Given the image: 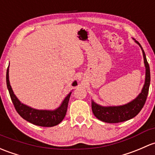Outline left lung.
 Returning a JSON list of instances; mask_svg holds the SVG:
<instances>
[{
  "instance_id": "left-lung-1",
  "label": "left lung",
  "mask_w": 155,
  "mask_h": 155,
  "mask_svg": "<svg viewBox=\"0 0 155 155\" xmlns=\"http://www.w3.org/2000/svg\"><path fill=\"white\" fill-rule=\"evenodd\" d=\"M137 44L140 47L143 52L144 64L146 67V79L145 84L141 91V93L131 102L123 105L119 106H102L96 103L94 100H91V107L94 116L102 122L107 123H117L127 121L132 119L139 114L141 109L144 106L145 102L149 94V85H150V68L146 59V54L140 44L134 39Z\"/></svg>"
}]
</instances>
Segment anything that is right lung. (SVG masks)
I'll list each match as a JSON object with an SVG mask.
<instances>
[{"label": "right lung", "mask_w": 155, "mask_h": 155, "mask_svg": "<svg viewBox=\"0 0 155 155\" xmlns=\"http://www.w3.org/2000/svg\"><path fill=\"white\" fill-rule=\"evenodd\" d=\"M6 85L16 111L27 121L38 126L53 127L59 124L64 120L68 110V102L72 92H70L69 94H68V96L61 102V105L55 110H38L23 104L15 95L9 83V67L6 71ZM76 85L77 82L76 81H74L72 86Z\"/></svg>", "instance_id": "right-lung-1"}]
</instances>
